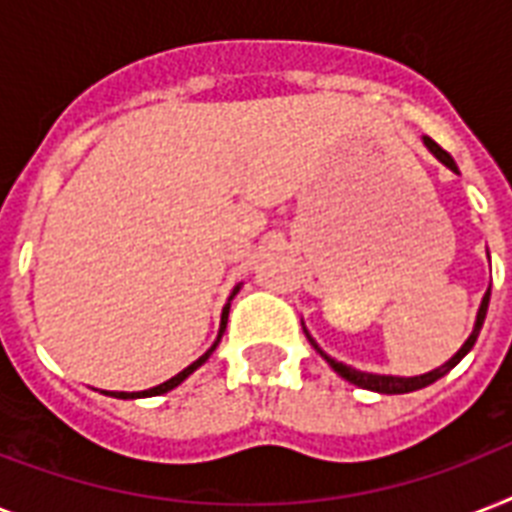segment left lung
<instances>
[{"mask_svg": "<svg viewBox=\"0 0 512 512\" xmlns=\"http://www.w3.org/2000/svg\"><path fill=\"white\" fill-rule=\"evenodd\" d=\"M422 143H425V146H428V151H430V154H433V156H436L438 162H441V164H444V167H449V170L457 172V175H460V170H457V164H454L452 156L446 154L444 148L438 146L436 140H430L428 135H425V138H422ZM489 297H492V289H486L484 300H481V308H478L476 327H473V332H470V337H468V340H465V345H462V348L457 350V353H454V356L449 358V361H446V364H441V366H438V369H433V372H428V374H417V377H393V374L358 372V369H353V366L342 364V361H335V358H332V356H327V353H324V350H321L319 345H316V340H313V337L308 335V329H305V327H303V332H305V337H308V342H311L313 348L319 350L321 356L327 358V364L332 366V369H335L337 374H340L342 380L353 382V385H358V388H364V390H374V393H388V396H396V393H412V390L428 388L430 382L441 380V377H444V374L452 372L454 366L460 364L462 358L468 356L470 348H473V345H476L478 332H481V327H484L486 311H489Z\"/></svg>", "mask_w": 512, "mask_h": 512, "instance_id": "1", "label": "left lung"}]
</instances>
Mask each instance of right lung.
<instances>
[{"label":"right lung","instance_id":"right-lung-1","mask_svg":"<svg viewBox=\"0 0 512 512\" xmlns=\"http://www.w3.org/2000/svg\"><path fill=\"white\" fill-rule=\"evenodd\" d=\"M239 289H241V284H236V287H233V292H231V297H228V303H225L223 316H220V332H217V340L212 342V348H209L207 353H204V356L196 358V361H193L191 366H185L183 372H177L175 377H170V380L162 382V385H156V388L138 390V393H124V390H103V393H106V396H114V398H151V396H162V393H167V390L177 388V385H180V382H183L185 377H188V374L196 372V369H199V366L204 364V361H207L209 356H212V350L217 348V342H220V337H223V332H225V324H228V311H231V300H233V297H236V292H239Z\"/></svg>","mask_w":512,"mask_h":512}]
</instances>
